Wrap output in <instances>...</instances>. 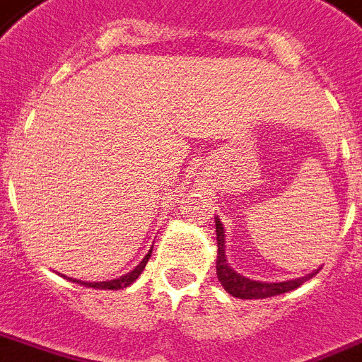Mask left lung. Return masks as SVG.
Segmentation results:
<instances>
[{
  "instance_id": "obj_1",
  "label": "left lung",
  "mask_w": 362,
  "mask_h": 362,
  "mask_svg": "<svg viewBox=\"0 0 362 362\" xmlns=\"http://www.w3.org/2000/svg\"><path fill=\"white\" fill-rule=\"evenodd\" d=\"M216 222V245H218V255H216V275L220 285L224 286L226 291L230 292L231 296L241 298V300H260V298H272L291 292L294 288L311 279L319 269L308 273L305 277H298V279L291 281H281V283H267V281H255L248 279L241 273H237L233 267L228 264V256H226V231L224 226L220 222V218H214Z\"/></svg>"
}]
</instances>
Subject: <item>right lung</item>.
<instances>
[{
    "label": "right lung",
    "mask_w": 362,
    "mask_h": 362,
    "mask_svg": "<svg viewBox=\"0 0 362 362\" xmlns=\"http://www.w3.org/2000/svg\"><path fill=\"white\" fill-rule=\"evenodd\" d=\"M153 248V247H151ZM151 248L150 252L142 258V262L138 264L134 269H131L129 273H125V275H121V277H117V279H112V281H79V279H71V277H66V275H62V277H66V279H70L71 283H77V285H83V286H89V288H100V291H121V288H127L129 285H132L134 281L140 277V273L144 272L146 264H148V260H150L151 256Z\"/></svg>",
    "instance_id": "right-lung-1"
}]
</instances>
